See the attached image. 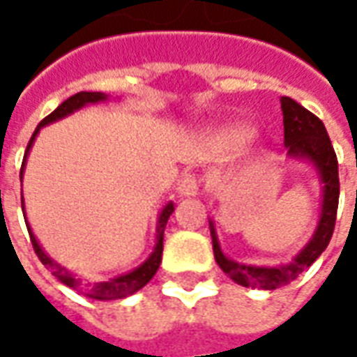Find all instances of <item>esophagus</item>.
Here are the masks:
<instances>
[{
    "instance_id": "esophagus-1",
    "label": "esophagus",
    "mask_w": 357,
    "mask_h": 357,
    "mask_svg": "<svg viewBox=\"0 0 357 357\" xmlns=\"http://www.w3.org/2000/svg\"><path fill=\"white\" fill-rule=\"evenodd\" d=\"M201 189V178L197 174H185L178 185V193L181 197H195Z\"/></svg>"
}]
</instances>
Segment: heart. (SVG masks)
I'll use <instances>...</instances> for the list:
<instances>
[{
  "label": "heart",
  "instance_id": "heart-1",
  "mask_svg": "<svg viewBox=\"0 0 357 357\" xmlns=\"http://www.w3.org/2000/svg\"><path fill=\"white\" fill-rule=\"evenodd\" d=\"M250 137V130L247 128H231V130H225L224 132V139L227 143H241V141H245Z\"/></svg>",
  "mask_w": 357,
  "mask_h": 357
}]
</instances>
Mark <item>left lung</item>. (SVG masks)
Wrapping results in <instances>:
<instances>
[{"instance_id": "8db88e82", "label": "left lung", "mask_w": 357, "mask_h": 357, "mask_svg": "<svg viewBox=\"0 0 357 357\" xmlns=\"http://www.w3.org/2000/svg\"><path fill=\"white\" fill-rule=\"evenodd\" d=\"M281 110H283L284 147L289 149V155L310 158L315 164L323 181L321 216H319V224L312 241L292 262L277 266V268H256V266H245V264H237L225 258L218 245L214 224H210L212 247H214L218 266L224 269V273L231 277L235 283L252 287V289H264V291H273L283 284H289L319 258L335 231L338 193H340L337 155L321 120L291 97H281Z\"/></svg>"}]
</instances>
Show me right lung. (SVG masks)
<instances>
[{"label":"right lung","instance_id":"right-lung-1","mask_svg":"<svg viewBox=\"0 0 357 357\" xmlns=\"http://www.w3.org/2000/svg\"><path fill=\"white\" fill-rule=\"evenodd\" d=\"M107 99V95L101 93V91H80V93L73 95V97H68L66 101H63L59 105L57 109L53 110L51 114L43 118L40 126L36 128V132L32 133V137L28 141V147L24 151V158H22V168H20V174L24 170V162H26V156L28 151L32 147V141L40 132V128L45 124H51V122H55L59 118L66 116V114H70L74 110L82 109L84 105H88V102H97V101H105ZM174 212V204H166L164 210L160 212V218H158V225H156V247L153 250V255L149 256L147 262L141 264L139 268L133 269L130 273H126V275L114 277V279H110V281H101V283H88V284H82L80 281H76L70 273H68V269L63 268V266H59L51 260L50 256L45 255L42 250V247L38 245V241H36L34 233L30 231V227H28V233H30V241H32V247H34V252L40 258V262L45 266V268L50 269L53 275L57 277L61 283L68 284V287H73V289H78L82 294H86L89 298L95 300H118V298H126V296H130L133 292H137L139 289H143L145 284L153 279V275L156 273V269L160 266V260H162V241H164V229H166V224H168V218Z\"/></svg>","mask_w":357,"mask_h":357}]
</instances>
